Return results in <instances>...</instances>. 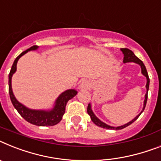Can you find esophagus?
<instances>
[{
    "instance_id": "obj_1",
    "label": "esophagus",
    "mask_w": 161,
    "mask_h": 161,
    "mask_svg": "<svg viewBox=\"0 0 161 161\" xmlns=\"http://www.w3.org/2000/svg\"><path fill=\"white\" fill-rule=\"evenodd\" d=\"M81 87H87V82H86V81H85V82H83V83H82V84H81Z\"/></svg>"
}]
</instances>
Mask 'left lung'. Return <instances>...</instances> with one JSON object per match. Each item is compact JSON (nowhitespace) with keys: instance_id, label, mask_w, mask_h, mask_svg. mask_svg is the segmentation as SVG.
Listing matches in <instances>:
<instances>
[{"instance_id":"obj_1","label":"left lung","mask_w":161,"mask_h":161,"mask_svg":"<svg viewBox=\"0 0 161 161\" xmlns=\"http://www.w3.org/2000/svg\"><path fill=\"white\" fill-rule=\"evenodd\" d=\"M121 51H122V52L124 53V63H128V62H134V63H137V64H138L139 65L141 66V68H142V74L143 75H144V76L147 78V85H146V87H147V93H146V95H145L144 106H143V109H142V111H143L146 107V104H147V92H148V89H149V84H150V78H149V76H148V74H147V69H146V66L144 65V64H143V62L140 59H138V58H137V56L134 55V53H133V51H131V50L127 49V48H121ZM142 111L141 113L138 114V115L136 116V117H135V118L132 120V121H130V122L128 123V124H124V125H123V126L112 127V126H110V125H107V124H106L105 123L101 122V120L97 118V116L94 114V113L92 112V110L91 105H90V104H88V106H87V114L90 115V117H91V119L92 120V122L94 123L96 125L101 127V128H103V129H114V130L123 129H124V128H126V127L129 126V125H130L131 124H133L135 120L137 119V118H138L139 116H140V114L142 113Z\"/></svg>"}]
</instances>
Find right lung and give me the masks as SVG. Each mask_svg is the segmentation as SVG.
Returning a JSON list of instances; mask_svg holds the SVG:
<instances>
[{
  "mask_svg": "<svg viewBox=\"0 0 161 161\" xmlns=\"http://www.w3.org/2000/svg\"><path fill=\"white\" fill-rule=\"evenodd\" d=\"M37 47H38L37 46H32L26 51H23L22 53L14 60V64L12 65L10 72L9 74V97H10L13 106L19 112V114L28 123L37 125V126H53V125L57 124L62 119V117L65 112L66 104L70 99H72L73 97L77 95L78 92L75 91L74 89H69V90H67V91L61 93L55 101V106L53 108V110H50V111L30 110V109L25 107L24 105L19 103L16 100L14 94H13V92H12L11 78L12 75L16 71V65H17V62H18L19 59L24 54L27 53L28 51H32V50H37Z\"/></svg>",
  "mask_w": 161,
  "mask_h": 161,
  "instance_id": "1",
  "label": "right lung"
}]
</instances>
